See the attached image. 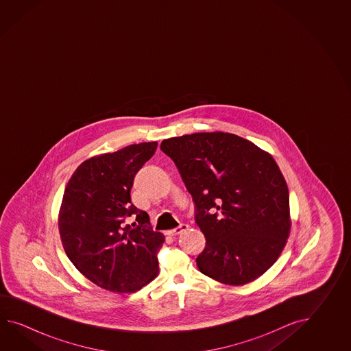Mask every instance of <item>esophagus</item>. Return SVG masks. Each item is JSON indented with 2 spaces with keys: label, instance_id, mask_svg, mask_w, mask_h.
I'll list each match as a JSON object with an SVG mask.
<instances>
[{
  "label": "esophagus",
  "instance_id": "1",
  "mask_svg": "<svg viewBox=\"0 0 351 351\" xmlns=\"http://www.w3.org/2000/svg\"><path fill=\"white\" fill-rule=\"evenodd\" d=\"M189 228V226L188 224L182 223L180 226H178L177 228H174V230H171V231L167 232V234H169V236H177V234H180L182 232L186 231Z\"/></svg>",
  "mask_w": 351,
  "mask_h": 351
}]
</instances>
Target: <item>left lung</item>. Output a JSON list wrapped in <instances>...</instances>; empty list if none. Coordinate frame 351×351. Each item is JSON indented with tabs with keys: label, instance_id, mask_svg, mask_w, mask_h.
<instances>
[{
	"label": "left lung",
	"instance_id": "obj_1",
	"mask_svg": "<svg viewBox=\"0 0 351 351\" xmlns=\"http://www.w3.org/2000/svg\"><path fill=\"white\" fill-rule=\"evenodd\" d=\"M206 237L197 266L232 286L252 282L277 261L291 230L290 197L267 152L239 135L213 132L165 139Z\"/></svg>",
	"mask_w": 351,
	"mask_h": 351
}]
</instances>
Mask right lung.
<instances>
[{"label": "right lung", "mask_w": 351, "mask_h": 351, "mask_svg": "<svg viewBox=\"0 0 351 351\" xmlns=\"http://www.w3.org/2000/svg\"><path fill=\"white\" fill-rule=\"evenodd\" d=\"M157 145L132 144L90 158L67 182L59 212L62 247L75 267L105 290L138 291L159 274L165 236L153 231L148 213L130 199L135 174ZM130 216L136 222L128 225Z\"/></svg>", "instance_id": "1"}]
</instances>
